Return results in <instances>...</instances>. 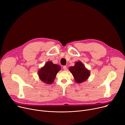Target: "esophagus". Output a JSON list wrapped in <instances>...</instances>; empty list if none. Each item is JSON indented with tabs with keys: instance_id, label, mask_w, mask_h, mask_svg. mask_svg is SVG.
Instances as JSON below:
<instances>
[{
	"instance_id": "esophagus-1",
	"label": "esophagus",
	"mask_w": 125,
	"mask_h": 125,
	"mask_svg": "<svg viewBox=\"0 0 125 125\" xmlns=\"http://www.w3.org/2000/svg\"><path fill=\"white\" fill-rule=\"evenodd\" d=\"M63 69L64 70H67V67L66 66H64L63 67Z\"/></svg>"
}]
</instances>
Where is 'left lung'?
Listing matches in <instances>:
<instances>
[{
	"label": "left lung",
	"instance_id": "obj_1",
	"mask_svg": "<svg viewBox=\"0 0 125 125\" xmlns=\"http://www.w3.org/2000/svg\"><path fill=\"white\" fill-rule=\"evenodd\" d=\"M69 70L74 77L75 83H82L87 81L90 76V71L81 61H77L73 66L69 68Z\"/></svg>",
	"mask_w": 125,
	"mask_h": 125
}]
</instances>
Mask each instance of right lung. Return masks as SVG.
Listing matches in <instances>:
<instances>
[{
	"label": "right lung",
	"mask_w": 125,
	"mask_h": 125,
	"mask_svg": "<svg viewBox=\"0 0 125 125\" xmlns=\"http://www.w3.org/2000/svg\"><path fill=\"white\" fill-rule=\"evenodd\" d=\"M61 68L60 65L53 64L52 61H48L42 67L38 70V77L42 82L52 84L53 83L57 73Z\"/></svg>",
	"instance_id": "1"
}]
</instances>
